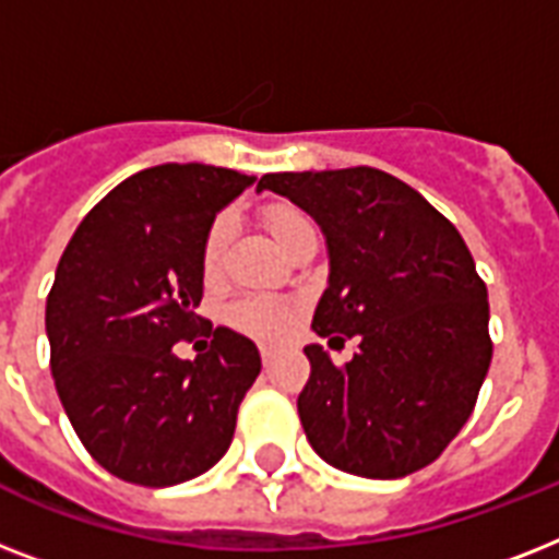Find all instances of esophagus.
I'll list each match as a JSON object with an SVG mask.
<instances>
[{"label":"esophagus","instance_id":"34e87169","mask_svg":"<svg viewBox=\"0 0 559 559\" xmlns=\"http://www.w3.org/2000/svg\"><path fill=\"white\" fill-rule=\"evenodd\" d=\"M261 359H263V366H272V348L261 345Z\"/></svg>","mask_w":559,"mask_h":559}]
</instances>
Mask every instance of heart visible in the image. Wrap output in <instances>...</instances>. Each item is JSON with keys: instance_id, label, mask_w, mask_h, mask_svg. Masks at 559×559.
Listing matches in <instances>:
<instances>
[{"instance_id": "1", "label": "heart", "mask_w": 559, "mask_h": 559, "mask_svg": "<svg viewBox=\"0 0 559 559\" xmlns=\"http://www.w3.org/2000/svg\"><path fill=\"white\" fill-rule=\"evenodd\" d=\"M263 226L270 228V235L275 237V243L287 252L289 243L301 237L305 231L313 228V223L307 219V214H301L293 205H266L261 211ZM231 231H235V217L231 214H217L214 223L205 231V240H202V275L209 281H214L223 270V258H226L228 240H231ZM226 322L235 328V331L246 333V336H254V340L275 342L281 336H287V331L296 322V310L287 301L272 296H246L237 298L235 305H228Z\"/></svg>"}]
</instances>
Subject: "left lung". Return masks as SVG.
<instances>
[{"label": "left lung", "mask_w": 559, "mask_h": 559, "mask_svg": "<svg viewBox=\"0 0 559 559\" xmlns=\"http://www.w3.org/2000/svg\"><path fill=\"white\" fill-rule=\"evenodd\" d=\"M319 223L331 254L313 331L357 354L333 366L307 345L298 417L310 447L350 476L403 478L461 432L487 377L493 342L485 281L441 211L377 168L266 174Z\"/></svg>", "instance_id": "left-lung-1"}]
</instances>
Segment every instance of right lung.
Wrapping results in <instances>:
<instances>
[{
	"mask_svg": "<svg viewBox=\"0 0 559 559\" xmlns=\"http://www.w3.org/2000/svg\"><path fill=\"white\" fill-rule=\"evenodd\" d=\"M254 177L214 165H156L116 186L83 217L46 301L51 373L90 455L130 485L202 476L235 438L237 408L261 373L252 340L202 328V240Z\"/></svg>",
	"mask_w": 559,
	"mask_h": 559,
	"instance_id": "obj_1",
	"label": "right lung"
}]
</instances>
